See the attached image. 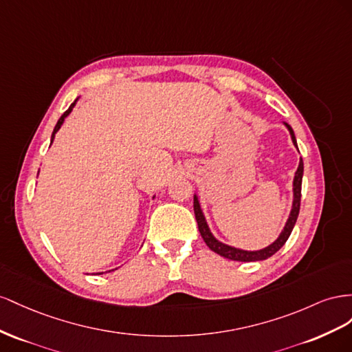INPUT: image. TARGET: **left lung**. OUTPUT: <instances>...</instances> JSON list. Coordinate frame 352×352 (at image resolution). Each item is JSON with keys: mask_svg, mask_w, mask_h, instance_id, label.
<instances>
[{"mask_svg": "<svg viewBox=\"0 0 352 352\" xmlns=\"http://www.w3.org/2000/svg\"><path fill=\"white\" fill-rule=\"evenodd\" d=\"M286 128L289 129L290 137H292V142L295 144V147L298 148L296 144V138L294 134V129L290 125L285 124ZM302 175H304V162L302 159L299 160V166L295 173V178H294V204H292V210H290L289 218L286 221V226L283 228V232L280 233V236L277 237L276 242L271 243L270 246L264 248V249H259V250H243V249H237L233 246H228L223 242H219L214 237V234L210 233L209 226L205 219V215L202 212V208H200L199 204V199L195 195V200H193V208H195V215H196V221H197V226H199V232L202 239L205 240V243L208 245V248L210 250H214L215 254L228 258V259H233V261H242V263H252V261H264L267 258H270L271 255H274L277 250L282 248L286 240L289 239L290 233H292V230L295 227V223L298 219L299 215V208H300V186H302Z\"/></svg>", "mask_w": 352, "mask_h": 352, "instance_id": "1", "label": "left lung"}]
</instances>
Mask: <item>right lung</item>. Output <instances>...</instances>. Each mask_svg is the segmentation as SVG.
Masks as SVG:
<instances>
[{"mask_svg": "<svg viewBox=\"0 0 352 352\" xmlns=\"http://www.w3.org/2000/svg\"><path fill=\"white\" fill-rule=\"evenodd\" d=\"M78 100V98H76ZM76 100H75V102L72 103V104H70L69 106V109L66 110V112L62 115V116H60V119L57 120V124H56V126H54V131H53V134H52V143H53V140H54V135H56V133L58 131V129H60V126H62V124L65 122V118L70 113V112H72V109L75 107V104H76ZM110 271H113V270H110ZM98 274H102V273H98Z\"/></svg>", "mask_w": 352, "mask_h": 352, "instance_id": "1", "label": "right lung"}]
</instances>
